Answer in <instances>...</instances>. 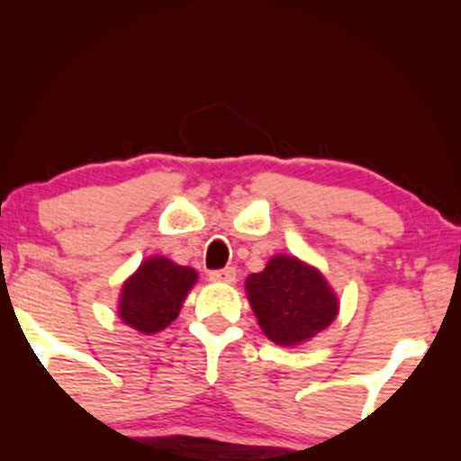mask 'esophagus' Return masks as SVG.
Instances as JSON below:
<instances>
[{"label": "esophagus", "instance_id": "34e87169", "mask_svg": "<svg viewBox=\"0 0 461 461\" xmlns=\"http://www.w3.org/2000/svg\"><path fill=\"white\" fill-rule=\"evenodd\" d=\"M210 281L213 283H232L237 279V270L232 267H226V268H220V270H210Z\"/></svg>", "mask_w": 461, "mask_h": 461}]
</instances>
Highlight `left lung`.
I'll return each instance as SVG.
<instances>
[{
    "label": "left lung",
    "mask_w": 461,
    "mask_h": 461,
    "mask_svg": "<svg viewBox=\"0 0 461 461\" xmlns=\"http://www.w3.org/2000/svg\"><path fill=\"white\" fill-rule=\"evenodd\" d=\"M245 289L262 331L281 346L306 342L336 319L338 300L323 275L292 256H275Z\"/></svg>",
    "instance_id": "1"
}]
</instances>
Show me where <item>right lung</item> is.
<instances>
[{"label": "right lung", "instance_id": "right-lung-1", "mask_svg": "<svg viewBox=\"0 0 461 461\" xmlns=\"http://www.w3.org/2000/svg\"><path fill=\"white\" fill-rule=\"evenodd\" d=\"M197 281V273L155 256L142 262L138 273L123 285L119 317L134 330L155 333L178 317L182 300Z\"/></svg>", "mask_w": 461, "mask_h": 461}]
</instances>
